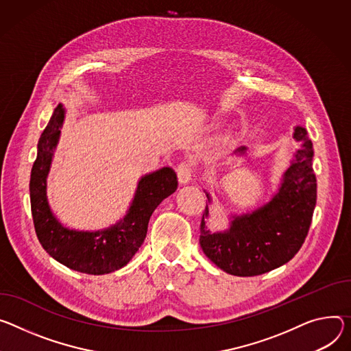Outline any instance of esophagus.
<instances>
[{
	"label": "esophagus",
	"mask_w": 351,
	"mask_h": 351,
	"mask_svg": "<svg viewBox=\"0 0 351 351\" xmlns=\"http://www.w3.org/2000/svg\"><path fill=\"white\" fill-rule=\"evenodd\" d=\"M176 173H178V179L180 183L190 182V179H192V175H193V164L190 161H182L176 167Z\"/></svg>",
	"instance_id": "34e87169"
}]
</instances>
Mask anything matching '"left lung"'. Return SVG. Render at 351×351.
Segmentation results:
<instances>
[{
  "label": "left lung",
  "mask_w": 351,
  "mask_h": 351,
  "mask_svg": "<svg viewBox=\"0 0 351 351\" xmlns=\"http://www.w3.org/2000/svg\"><path fill=\"white\" fill-rule=\"evenodd\" d=\"M294 138L302 141V147L270 203L252 214L237 217L228 231L218 234L206 227V206L200 246L206 256L224 271L241 277L259 276L291 261L301 249L316 204V178L312 168V141L304 127H295ZM245 149L242 147L237 152Z\"/></svg>",
  "instance_id": "obj_1"
}]
</instances>
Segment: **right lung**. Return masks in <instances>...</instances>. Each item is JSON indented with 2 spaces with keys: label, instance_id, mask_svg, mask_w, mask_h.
Segmentation results:
<instances>
[{
  "label": "right lung",
  "instance_id": "add662e5",
  "mask_svg": "<svg viewBox=\"0 0 351 351\" xmlns=\"http://www.w3.org/2000/svg\"><path fill=\"white\" fill-rule=\"evenodd\" d=\"M62 120L64 109L58 105L40 136L38 156L30 173V208L35 231L43 249L64 266L93 276L112 273L129 263L143 245L151 214L178 189V178L172 168L144 176L138 182L129 214L109 230L77 232L62 228L46 199V178Z\"/></svg>",
  "mask_w": 351,
  "mask_h": 351
}]
</instances>
